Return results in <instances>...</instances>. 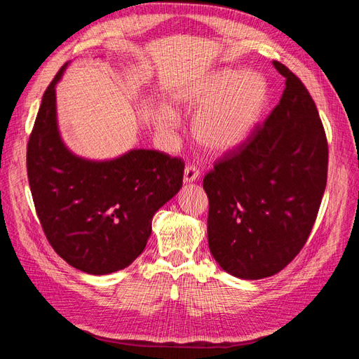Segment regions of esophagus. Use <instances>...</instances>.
I'll return each instance as SVG.
<instances>
[{"label": "esophagus", "mask_w": 359, "mask_h": 359, "mask_svg": "<svg viewBox=\"0 0 359 359\" xmlns=\"http://www.w3.org/2000/svg\"><path fill=\"white\" fill-rule=\"evenodd\" d=\"M201 172L194 165H187L186 169H184V182H193L199 180Z\"/></svg>", "instance_id": "1"}]
</instances>
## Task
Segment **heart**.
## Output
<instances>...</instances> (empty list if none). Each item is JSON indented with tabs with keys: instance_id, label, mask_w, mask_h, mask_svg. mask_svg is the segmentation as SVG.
<instances>
[{
	"instance_id": "heart-1",
	"label": "heart",
	"mask_w": 359,
	"mask_h": 359,
	"mask_svg": "<svg viewBox=\"0 0 359 359\" xmlns=\"http://www.w3.org/2000/svg\"><path fill=\"white\" fill-rule=\"evenodd\" d=\"M265 100L266 83L260 74L233 69L211 73L186 97L189 106L199 109L193 119L194 137L214 153L238 147L252 133ZM158 126L166 132L175 130L177 114L170 107H161Z\"/></svg>"
}]
</instances>
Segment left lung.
<instances>
[{"instance_id": "obj_1", "label": "left lung", "mask_w": 359, "mask_h": 359, "mask_svg": "<svg viewBox=\"0 0 359 359\" xmlns=\"http://www.w3.org/2000/svg\"><path fill=\"white\" fill-rule=\"evenodd\" d=\"M280 103L243 145L203 178L208 245L226 273L244 280L277 274L306 244L328 173V142L310 93L283 64Z\"/></svg>"}]
</instances>
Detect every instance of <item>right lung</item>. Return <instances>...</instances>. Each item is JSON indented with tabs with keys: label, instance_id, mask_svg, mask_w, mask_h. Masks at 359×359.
<instances>
[{
	"label": "right lung",
	"instance_id": "add662e5",
	"mask_svg": "<svg viewBox=\"0 0 359 359\" xmlns=\"http://www.w3.org/2000/svg\"><path fill=\"white\" fill-rule=\"evenodd\" d=\"M43 94L27 147V170L37 217L52 248L93 276L124 269L144 252L154 214L180 191L184 163L154 149H130L112 160H88L64 145L55 86Z\"/></svg>",
	"mask_w": 359,
	"mask_h": 359
}]
</instances>
